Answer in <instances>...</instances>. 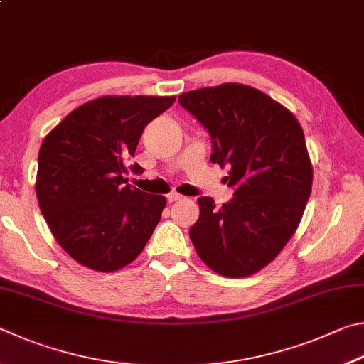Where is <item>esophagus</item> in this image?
<instances>
[{
  "instance_id": "34e87169",
  "label": "esophagus",
  "mask_w": 364,
  "mask_h": 364,
  "mask_svg": "<svg viewBox=\"0 0 364 364\" xmlns=\"http://www.w3.org/2000/svg\"><path fill=\"white\" fill-rule=\"evenodd\" d=\"M166 198H168V201L169 203H176V201H181L183 196L182 195H178V193H176V192H171L169 195H166Z\"/></svg>"
}]
</instances>
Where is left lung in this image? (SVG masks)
<instances>
[{"mask_svg":"<svg viewBox=\"0 0 364 364\" xmlns=\"http://www.w3.org/2000/svg\"><path fill=\"white\" fill-rule=\"evenodd\" d=\"M178 104L209 131L211 161L230 164L235 188L222 208L198 198L190 240L219 275H254L282 252L307 206L314 169L302 126L279 102L240 82L188 91Z\"/></svg>","mask_w":364,"mask_h":364,"instance_id":"8db88e82","label":"left lung"}]
</instances>
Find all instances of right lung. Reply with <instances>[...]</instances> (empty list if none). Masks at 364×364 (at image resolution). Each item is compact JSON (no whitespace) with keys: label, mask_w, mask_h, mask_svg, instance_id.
<instances>
[{"label":"right lung","mask_w":364,"mask_h":364,"mask_svg":"<svg viewBox=\"0 0 364 364\" xmlns=\"http://www.w3.org/2000/svg\"><path fill=\"white\" fill-rule=\"evenodd\" d=\"M174 100L172 95H102L70 112L44 137L35 183L38 205L57 243L78 264L117 272L150 240L166 198L131 187L124 163L134 156L145 126Z\"/></svg>","instance_id":"1"}]
</instances>
